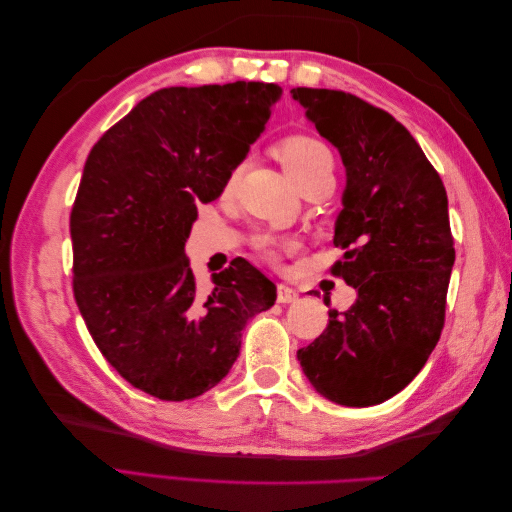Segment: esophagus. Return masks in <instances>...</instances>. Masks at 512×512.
<instances>
[{
	"label": "esophagus",
	"mask_w": 512,
	"mask_h": 512,
	"mask_svg": "<svg viewBox=\"0 0 512 512\" xmlns=\"http://www.w3.org/2000/svg\"><path fill=\"white\" fill-rule=\"evenodd\" d=\"M297 297H299V292L292 286H288V284L277 286V303H292V301H297Z\"/></svg>",
	"instance_id": "esophagus-1"
}]
</instances>
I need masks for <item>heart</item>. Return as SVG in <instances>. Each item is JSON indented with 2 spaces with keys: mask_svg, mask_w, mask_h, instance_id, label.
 Returning a JSON list of instances; mask_svg holds the SVG:
<instances>
[{
  "mask_svg": "<svg viewBox=\"0 0 512 512\" xmlns=\"http://www.w3.org/2000/svg\"><path fill=\"white\" fill-rule=\"evenodd\" d=\"M275 153L284 164L286 173L292 177L294 183L299 185V188L320 177H333V168H335L333 153L316 136H309V134L286 136L284 141L275 145ZM241 168L243 164H237L230 170L226 177V190L235 188L241 175ZM254 243H256V250L271 260H275L284 250L282 239H277L273 232H260V235H256Z\"/></svg>",
  "mask_w": 512,
  "mask_h": 512,
  "instance_id": "1",
  "label": "heart"
}]
</instances>
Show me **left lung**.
Listing matches in <instances>:
<instances>
[{
	"mask_svg": "<svg viewBox=\"0 0 512 512\" xmlns=\"http://www.w3.org/2000/svg\"><path fill=\"white\" fill-rule=\"evenodd\" d=\"M346 166L331 267L356 288L346 312L297 352L314 389L339 406L397 395L427 363L444 329L455 262L448 198L414 136L382 108L339 89L290 91Z\"/></svg>",
	"mask_w": 512,
	"mask_h": 512,
	"instance_id": "8db88e82",
	"label": "left lung"
}]
</instances>
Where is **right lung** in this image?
Returning <instances> with one entry per match:
<instances>
[{
    "label": "right lung",
    "instance_id": "right-lung-1",
    "mask_svg": "<svg viewBox=\"0 0 512 512\" xmlns=\"http://www.w3.org/2000/svg\"><path fill=\"white\" fill-rule=\"evenodd\" d=\"M275 83L153 91L91 147L70 213L72 290L104 359L134 389L183 401L237 361L241 331L275 303L245 258L198 292L183 247L265 130Z\"/></svg>",
    "mask_w": 512,
    "mask_h": 512
}]
</instances>
